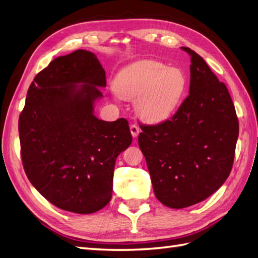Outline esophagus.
<instances>
[{
    "label": "esophagus",
    "mask_w": 258,
    "mask_h": 258,
    "mask_svg": "<svg viewBox=\"0 0 258 258\" xmlns=\"http://www.w3.org/2000/svg\"><path fill=\"white\" fill-rule=\"evenodd\" d=\"M130 130H131V134H132V136H133V137L139 136L140 132H141L140 127L137 126V125H135V124H132L131 126H130Z\"/></svg>",
    "instance_id": "obj_1"
}]
</instances>
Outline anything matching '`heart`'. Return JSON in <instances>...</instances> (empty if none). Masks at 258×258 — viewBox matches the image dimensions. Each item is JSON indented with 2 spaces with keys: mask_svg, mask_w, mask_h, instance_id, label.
<instances>
[{
  "mask_svg": "<svg viewBox=\"0 0 258 258\" xmlns=\"http://www.w3.org/2000/svg\"><path fill=\"white\" fill-rule=\"evenodd\" d=\"M187 77L177 67L156 60H141L117 74L114 90L119 98L135 100V110L152 124L169 119L181 105L187 91Z\"/></svg>",
  "mask_w": 258,
  "mask_h": 258,
  "instance_id": "1",
  "label": "heart"
}]
</instances>
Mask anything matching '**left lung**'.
<instances>
[{
    "mask_svg": "<svg viewBox=\"0 0 258 258\" xmlns=\"http://www.w3.org/2000/svg\"><path fill=\"white\" fill-rule=\"evenodd\" d=\"M191 57L189 95L170 119L142 125L139 145L155 196L182 209L206 200L229 177L238 137L231 95L201 56Z\"/></svg>",
    "mask_w": 258,
    "mask_h": 258,
    "instance_id": "1",
    "label": "left lung"
}]
</instances>
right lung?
Masks as SVG:
<instances>
[{
  "mask_svg": "<svg viewBox=\"0 0 258 258\" xmlns=\"http://www.w3.org/2000/svg\"><path fill=\"white\" fill-rule=\"evenodd\" d=\"M105 71L93 52L57 57L34 78L19 132L24 170L62 210L89 214L110 202L117 156L132 143L128 122L93 114Z\"/></svg>",
  "mask_w": 258,
  "mask_h": 258,
  "instance_id": "1",
  "label": "right lung"
}]
</instances>
